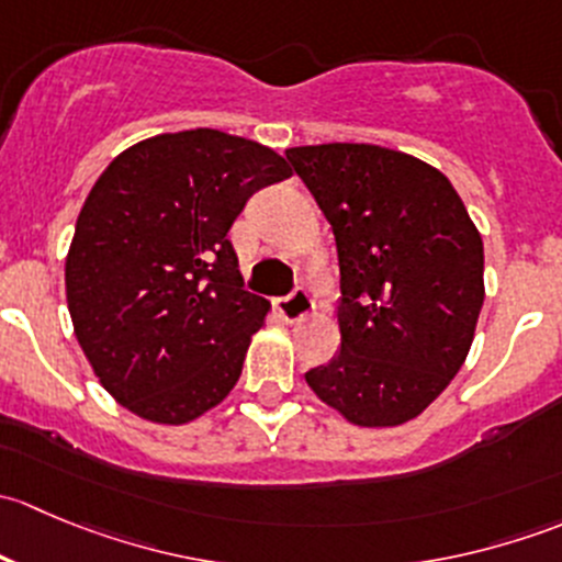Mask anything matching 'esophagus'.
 <instances>
[{
	"label": "esophagus",
	"mask_w": 562,
	"mask_h": 562,
	"mask_svg": "<svg viewBox=\"0 0 562 562\" xmlns=\"http://www.w3.org/2000/svg\"><path fill=\"white\" fill-rule=\"evenodd\" d=\"M274 307H277V313L285 317V321L296 323V321H302V317L313 315L315 302H313V296H310V293H307V288H296V291H293L291 296L277 299Z\"/></svg>",
	"instance_id": "34e87169"
}]
</instances>
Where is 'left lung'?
Instances as JSON below:
<instances>
[{
	"instance_id": "obj_1",
	"label": "left lung",
	"mask_w": 562,
	"mask_h": 562,
	"mask_svg": "<svg viewBox=\"0 0 562 562\" xmlns=\"http://www.w3.org/2000/svg\"><path fill=\"white\" fill-rule=\"evenodd\" d=\"M334 231L342 348L307 386L356 427L422 416L457 375L484 304V241L438 168L375 144L285 151Z\"/></svg>"
}]
</instances>
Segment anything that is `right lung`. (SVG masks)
Here are the masks:
<instances>
[{
  "instance_id": "1",
  "label": "right lung",
  "mask_w": 562,
  "mask_h": 562,
  "mask_svg": "<svg viewBox=\"0 0 562 562\" xmlns=\"http://www.w3.org/2000/svg\"><path fill=\"white\" fill-rule=\"evenodd\" d=\"M291 176L258 140L198 127L124 149L94 181L65 260L72 331L122 407L181 427L241 375L271 304L228 241L247 198Z\"/></svg>"
}]
</instances>
